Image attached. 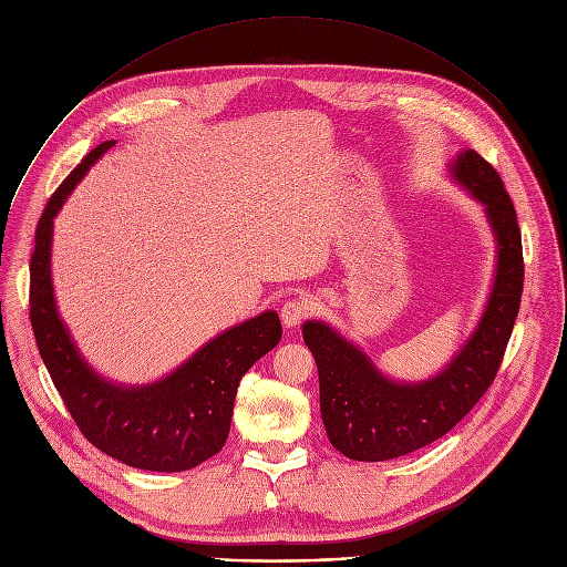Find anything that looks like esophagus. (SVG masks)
<instances>
[{"label": "esophagus", "mask_w": 567, "mask_h": 567, "mask_svg": "<svg viewBox=\"0 0 567 567\" xmlns=\"http://www.w3.org/2000/svg\"><path fill=\"white\" fill-rule=\"evenodd\" d=\"M311 303H309V299H303V297H292V299H288L284 307H281V322L286 324V327H297L299 322H303L307 320L309 316H311Z\"/></svg>", "instance_id": "obj_1"}]
</instances>
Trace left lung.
I'll return each mask as SVG.
<instances>
[{"label": "left lung", "instance_id": "1", "mask_svg": "<svg viewBox=\"0 0 567 567\" xmlns=\"http://www.w3.org/2000/svg\"><path fill=\"white\" fill-rule=\"evenodd\" d=\"M454 174L486 204L499 258L482 324L452 365L431 381L402 385L383 379L361 350L327 324L307 322L301 329L318 363L327 435L347 458L388 461L443 439L484 398L502 365L525 286L517 215L497 169L482 154H461Z\"/></svg>", "mask_w": 567, "mask_h": 567}]
</instances>
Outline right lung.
Masks as SVG:
<instances>
[{"label": "right lung", "instance_id": "add662e5", "mask_svg": "<svg viewBox=\"0 0 567 567\" xmlns=\"http://www.w3.org/2000/svg\"><path fill=\"white\" fill-rule=\"evenodd\" d=\"M113 141L85 156L42 210L29 272V318L38 352L79 431L100 452L141 470L182 472L220 452L227 443L240 379L281 340L275 311L213 338L177 372L145 388L102 381L59 320L52 279V220L76 182Z\"/></svg>", "mask_w": 567, "mask_h": 567}]
</instances>
